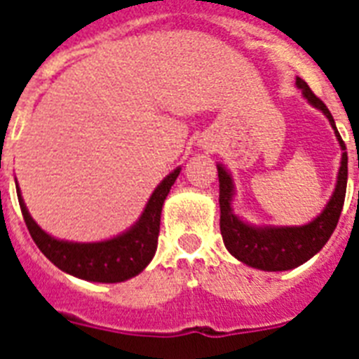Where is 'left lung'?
I'll use <instances>...</instances> for the list:
<instances>
[{
	"label": "left lung",
	"mask_w": 359,
	"mask_h": 359,
	"mask_svg": "<svg viewBox=\"0 0 359 359\" xmlns=\"http://www.w3.org/2000/svg\"><path fill=\"white\" fill-rule=\"evenodd\" d=\"M296 87L300 89L304 98L313 108H317L326 115V119L334 128L335 137L339 141L341 151H346L326 104L315 97V93L302 78H296ZM346 163H348V156L346 152H343L334 194L326 203V207L323 208V212L306 225H253L240 218L233 210V199L236 194L233 175L222 163H218L219 231L231 255L248 266L264 270V272L292 270L309 261L313 255H317L337 227L341 210L345 205L346 179H348Z\"/></svg>",
	"instance_id": "1"
}]
</instances>
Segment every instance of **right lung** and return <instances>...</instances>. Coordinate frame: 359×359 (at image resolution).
<instances>
[{"label":"right lung","instance_id":"right-lung-1","mask_svg":"<svg viewBox=\"0 0 359 359\" xmlns=\"http://www.w3.org/2000/svg\"><path fill=\"white\" fill-rule=\"evenodd\" d=\"M179 173L180 168L173 169L154 188L140 219L130 229L100 242H70L48 235L31 218L18 184L16 194L31 238L59 270L93 283H121L143 272L156 253L163 201Z\"/></svg>","mask_w":359,"mask_h":359}]
</instances>
